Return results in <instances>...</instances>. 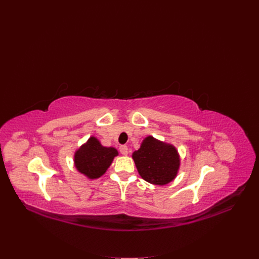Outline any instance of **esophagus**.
Listing matches in <instances>:
<instances>
[{
	"mask_svg": "<svg viewBox=\"0 0 259 259\" xmlns=\"http://www.w3.org/2000/svg\"><path fill=\"white\" fill-rule=\"evenodd\" d=\"M119 150H120V153L122 155H127L128 154V147H127V145H121L119 147Z\"/></svg>",
	"mask_w": 259,
	"mask_h": 259,
	"instance_id": "esophagus-1",
	"label": "esophagus"
}]
</instances>
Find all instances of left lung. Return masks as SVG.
<instances>
[{
  "instance_id": "8db88e82",
  "label": "left lung",
  "mask_w": 259,
  "mask_h": 259,
  "mask_svg": "<svg viewBox=\"0 0 259 259\" xmlns=\"http://www.w3.org/2000/svg\"><path fill=\"white\" fill-rule=\"evenodd\" d=\"M139 175L147 182L165 186L177 175L180 158L175 146L153 136L143 139L139 150L132 154Z\"/></svg>"
}]
</instances>
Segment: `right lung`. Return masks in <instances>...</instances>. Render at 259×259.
Returning a JSON list of instances; mask_svg holds the SVG:
<instances>
[{"label": "right lung", "mask_w": 259, "mask_h": 259, "mask_svg": "<svg viewBox=\"0 0 259 259\" xmlns=\"http://www.w3.org/2000/svg\"><path fill=\"white\" fill-rule=\"evenodd\" d=\"M119 153L115 147H105L91 136L75 153L73 162L77 170L90 179L102 176Z\"/></svg>", "instance_id": "add662e5"}]
</instances>
